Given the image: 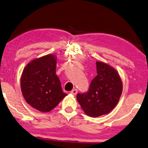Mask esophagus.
<instances>
[{"mask_svg": "<svg viewBox=\"0 0 148 148\" xmlns=\"http://www.w3.org/2000/svg\"><path fill=\"white\" fill-rule=\"evenodd\" d=\"M71 94H72V95H75L77 93V90L76 89V88H74V89H73L72 91H71Z\"/></svg>", "mask_w": 148, "mask_h": 148, "instance_id": "esophagus-1", "label": "esophagus"}]
</instances>
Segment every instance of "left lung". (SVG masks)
Masks as SVG:
<instances>
[{
  "label": "left lung",
  "mask_w": 148,
  "mask_h": 148,
  "mask_svg": "<svg viewBox=\"0 0 148 148\" xmlns=\"http://www.w3.org/2000/svg\"><path fill=\"white\" fill-rule=\"evenodd\" d=\"M97 73L86 93H77V100L85 114L98 117L112 112L123 91L119 73L109 64L96 62Z\"/></svg>",
  "instance_id": "obj_1"
}]
</instances>
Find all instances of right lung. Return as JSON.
I'll return each mask as SVG.
<instances>
[{"instance_id":"add662e5","label":"right lung","mask_w":148,"mask_h":148,"mask_svg":"<svg viewBox=\"0 0 148 148\" xmlns=\"http://www.w3.org/2000/svg\"><path fill=\"white\" fill-rule=\"evenodd\" d=\"M57 57L47 55L26 65L21 77V88L25 101L41 112L53 110L65 98L56 75Z\"/></svg>"}]
</instances>
